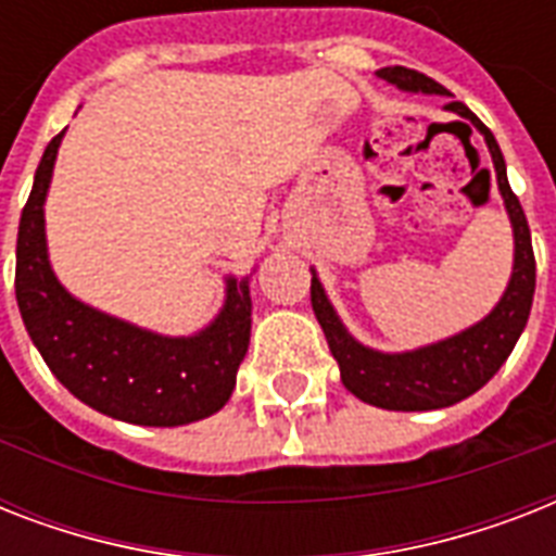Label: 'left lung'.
Returning a JSON list of instances; mask_svg holds the SVG:
<instances>
[{
	"mask_svg": "<svg viewBox=\"0 0 556 556\" xmlns=\"http://www.w3.org/2000/svg\"><path fill=\"white\" fill-rule=\"evenodd\" d=\"M378 77L397 86L401 91L447 94L441 83L421 72L404 68V65L380 68ZM447 109L456 112L458 117H467L484 135L493 169H496V187H500L510 227H514V270H510V282L496 308L470 329L439 340V343H430V346L413 349V352H378V349L357 343L349 334L334 305L323 291L320 279L312 270V308L317 314V323L323 326V334L329 340L331 355L338 361L343 387L355 397H361L364 404L395 409V413L444 409V406L458 404L479 392L514 352L519 334L526 329L528 314H531V303H534L536 262L534 248H531V230H528L522 204L508 185V169H505L500 143L465 103L450 100Z\"/></svg>",
	"mask_w": 556,
	"mask_h": 556,
	"instance_id": "1",
	"label": "left lung"
}]
</instances>
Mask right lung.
<instances>
[{"instance_id": "1", "label": "right lung", "mask_w": 556, "mask_h": 556, "mask_svg": "<svg viewBox=\"0 0 556 556\" xmlns=\"http://www.w3.org/2000/svg\"><path fill=\"white\" fill-rule=\"evenodd\" d=\"M63 132L42 152L16 236V303L39 355L83 404L141 427H181L218 413L251 343L248 277H227L225 305L207 329L164 338L138 329L60 286L46 248V195Z\"/></svg>"}]
</instances>
